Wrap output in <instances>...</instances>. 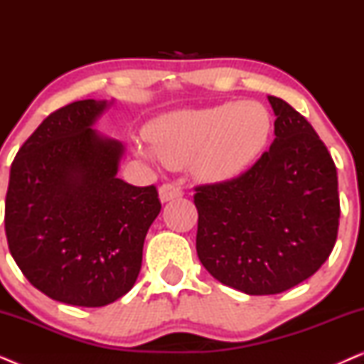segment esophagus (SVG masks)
Listing matches in <instances>:
<instances>
[{
  "instance_id": "1",
  "label": "esophagus",
  "mask_w": 364,
  "mask_h": 364,
  "mask_svg": "<svg viewBox=\"0 0 364 364\" xmlns=\"http://www.w3.org/2000/svg\"><path fill=\"white\" fill-rule=\"evenodd\" d=\"M182 197V188L178 186H173V183H164V186L159 188V198H161L162 203L168 200H173V198Z\"/></svg>"
}]
</instances>
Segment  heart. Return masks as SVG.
Here are the masks:
<instances>
[{"mask_svg":"<svg viewBox=\"0 0 364 364\" xmlns=\"http://www.w3.org/2000/svg\"><path fill=\"white\" fill-rule=\"evenodd\" d=\"M273 119L255 101H228L202 109H178L154 119L146 139L159 161L188 168L202 182L222 183L242 176L265 151ZM139 156L147 157L137 146Z\"/></svg>","mask_w":364,"mask_h":364,"instance_id":"heart-1","label":"heart"}]
</instances>
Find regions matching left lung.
Returning a JSON list of instances; mask_svg holds the SVG:
<instances>
[{
    "mask_svg": "<svg viewBox=\"0 0 364 364\" xmlns=\"http://www.w3.org/2000/svg\"><path fill=\"white\" fill-rule=\"evenodd\" d=\"M275 141L250 171L196 188L197 255L247 295H277L328 260L340 223L335 162L311 124L280 97Z\"/></svg>",
    "mask_w": 364,
    "mask_h": 364,
    "instance_id": "1",
    "label": "left lung"
}]
</instances>
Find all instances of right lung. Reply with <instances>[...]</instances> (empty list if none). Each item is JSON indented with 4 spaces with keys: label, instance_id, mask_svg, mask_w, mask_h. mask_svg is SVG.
Here are the masks:
<instances>
[{
    "label": "right lung",
    "instance_id": "obj_1",
    "mask_svg": "<svg viewBox=\"0 0 364 364\" xmlns=\"http://www.w3.org/2000/svg\"><path fill=\"white\" fill-rule=\"evenodd\" d=\"M112 104L84 99L49 114L9 171V252L33 287L68 305L104 306L126 295L161 212L156 187L117 177L122 144L94 129Z\"/></svg>",
    "mask_w": 364,
    "mask_h": 364
}]
</instances>
